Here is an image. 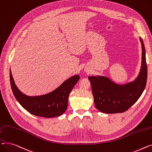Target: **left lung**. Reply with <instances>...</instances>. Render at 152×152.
<instances>
[{"label":"left lung","instance_id":"8db88e82","mask_svg":"<svg viewBox=\"0 0 152 152\" xmlns=\"http://www.w3.org/2000/svg\"><path fill=\"white\" fill-rule=\"evenodd\" d=\"M142 45V63L140 72L133 82L120 85L107 77H89L96 108L105 113H122L136 102L144 91L147 79V66L144 43Z\"/></svg>","mask_w":152,"mask_h":152}]
</instances>
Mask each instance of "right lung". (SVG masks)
Listing matches in <instances>:
<instances>
[{"instance_id": "right-lung-1", "label": "right lung", "mask_w": 152, "mask_h": 152, "mask_svg": "<svg viewBox=\"0 0 152 152\" xmlns=\"http://www.w3.org/2000/svg\"><path fill=\"white\" fill-rule=\"evenodd\" d=\"M10 77L12 90L17 101L31 114L45 118L58 117L66 112L69 94L80 79L78 75H75L65 80L59 87L48 94L29 96L23 93L18 88L11 70Z\"/></svg>"}]
</instances>
